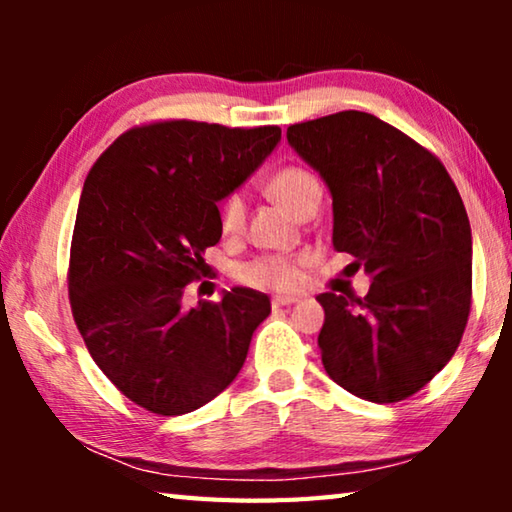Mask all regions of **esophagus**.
<instances>
[{"instance_id": "obj_1", "label": "esophagus", "mask_w": 512, "mask_h": 512, "mask_svg": "<svg viewBox=\"0 0 512 512\" xmlns=\"http://www.w3.org/2000/svg\"><path fill=\"white\" fill-rule=\"evenodd\" d=\"M300 298L298 296H275L273 298V307L277 309V307H289V305H293V302H298Z\"/></svg>"}]
</instances>
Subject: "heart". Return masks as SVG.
<instances>
[{"label":"heart","instance_id":"heart-1","mask_svg":"<svg viewBox=\"0 0 512 512\" xmlns=\"http://www.w3.org/2000/svg\"><path fill=\"white\" fill-rule=\"evenodd\" d=\"M268 189L287 210L298 214L302 207L314 194L320 192V185L314 173H309L302 167H282L277 169L271 180H268ZM248 214V201L244 192H232L223 198L219 207V221L221 230L225 235H237L244 230ZM241 280L253 284V287L264 289H291L296 287L300 280L298 262L289 257L266 255L259 257L255 262L246 264L241 268Z\"/></svg>","mask_w":512,"mask_h":512}]
</instances>
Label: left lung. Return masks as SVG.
Returning a JSON list of instances; mask_svg holds the SVG:
<instances>
[{
    "instance_id": "left-lung-1",
    "label": "left lung",
    "mask_w": 512,
    "mask_h": 512,
    "mask_svg": "<svg viewBox=\"0 0 512 512\" xmlns=\"http://www.w3.org/2000/svg\"><path fill=\"white\" fill-rule=\"evenodd\" d=\"M287 140L332 194V244L370 275L329 291L318 334L327 375L361 400L418 393L454 357L472 302V230L436 155L359 110L302 121Z\"/></svg>"
}]
</instances>
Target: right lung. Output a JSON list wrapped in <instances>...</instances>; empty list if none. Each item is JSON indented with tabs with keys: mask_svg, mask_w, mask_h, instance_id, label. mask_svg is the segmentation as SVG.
Wrapping results in <instances>:
<instances>
[{
	"mask_svg": "<svg viewBox=\"0 0 512 512\" xmlns=\"http://www.w3.org/2000/svg\"><path fill=\"white\" fill-rule=\"evenodd\" d=\"M277 126L155 121L119 135L85 178L69 253V302L92 359L128 400L183 415L223 393L271 314L255 289L185 307L219 244V203L280 142Z\"/></svg>",
	"mask_w": 512,
	"mask_h": 512,
	"instance_id": "right-lung-1",
	"label": "right lung"
}]
</instances>
